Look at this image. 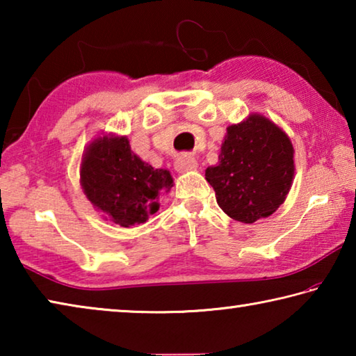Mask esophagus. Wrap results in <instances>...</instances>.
I'll use <instances>...</instances> for the list:
<instances>
[{"label": "esophagus", "mask_w": 356, "mask_h": 356, "mask_svg": "<svg viewBox=\"0 0 356 356\" xmlns=\"http://www.w3.org/2000/svg\"><path fill=\"white\" fill-rule=\"evenodd\" d=\"M176 171L177 172H186V171H193L197 168V163L195 160V156L188 155V154H182L180 156H177L176 160Z\"/></svg>", "instance_id": "34e87169"}]
</instances>
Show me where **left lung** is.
<instances>
[{
    "label": "left lung",
    "mask_w": 356,
    "mask_h": 356,
    "mask_svg": "<svg viewBox=\"0 0 356 356\" xmlns=\"http://www.w3.org/2000/svg\"><path fill=\"white\" fill-rule=\"evenodd\" d=\"M293 146L278 125L262 114L229 125L218 165L206 170L222 212L254 222L276 212L293 179Z\"/></svg>",
    "instance_id": "obj_1"
}]
</instances>
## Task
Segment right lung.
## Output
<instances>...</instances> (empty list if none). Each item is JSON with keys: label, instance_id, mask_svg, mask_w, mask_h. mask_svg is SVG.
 Segmentation results:
<instances>
[{"label": "right lung", "instance_id": "right-lung-1", "mask_svg": "<svg viewBox=\"0 0 356 356\" xmlns=\"http://www.w3.org/2000/svg\"><path fill=\"white\" fill-rule=\"evenodd\" d=\"M80 182L92 206L113 222L130 227L146 222L171 190L168 170H155L131 152L127 136L104 135L84 150Z\"/></svg>", "mask_w": 356, "mask_h": 356}]
</instances>
